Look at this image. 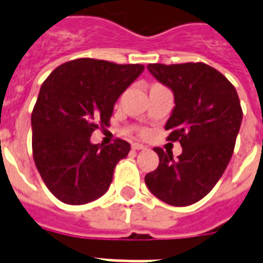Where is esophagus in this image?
Instances as JSON below:
<instances>
[{"mask_svg": "<svg viewBox=\"0 0 263 263\" xmlns=\"http://www.w3.org/2000/svg\"><path fill=\"white\" fill-rule=\"evenodd\" d=\"M132 148H134V150H143V148H146V146H143V144L142 143H132Z\"/></svg>", "mask_w": 263, "mask_h": 263, "instance_id": "esophagus-1", "label": "esophagus"}]
</instances>
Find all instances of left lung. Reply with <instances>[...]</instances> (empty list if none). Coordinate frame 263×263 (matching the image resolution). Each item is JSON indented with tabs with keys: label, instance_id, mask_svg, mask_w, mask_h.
<instances>
[{
	"label": "left lung",
	"instance_id": "1",
	"mask_svg": "<svg viewBox=\"0 0 263 263\" xmlns=\"http://www.w3.org/2000/svg\"><path fill=\"white\" fill-rule=\"evenodd\" d=\"M148 71L173 91L175 107L165 129L183 153L154 147L158 168L144 177L152 194L172 206H188L206 196L228 166L243 111L236 88L203 63L148 64Z\"/></svg>",
	"mask_w": 263,
	"mask_h": 263
}]
</instances>
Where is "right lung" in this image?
Instances as JSON below:
<instances>
[{"label": "right lung", "instance_id": "1", "mask_svg": "<svg viewBox=\"0 0 263 263\" xmlns=\"http://www.w3.org/2000/svg\"><path fill=\"white\" fill-rule=\"evenodd\" d=\"M140 64L78 59L60 65L43 82L34 110L32 156L43 183L64 203L84 204L107 191L117 162L131 146L90 142L109 125L116 101L143 72Z\"/></svg>", "mask_w": 263, "mask_h": 263}]
</instances>
